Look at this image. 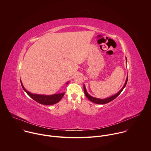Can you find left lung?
Listing matches in <instances>:
<instances>
[{"mask_svg":"<svg viewBox=\"0 0 151 151\" xmlns=\"http://www.w3.org/2000/svg\"><path fill=\"white\" fill-rule=\"evenodd\" d=\"M126 60H127V58H126ZM127 81H128V77H127V80H126V81H125V83L124 87L122 88V89H121L117 94H116L115 95H114V96H111V97H109V98L105 99H96V98H94V97H91V96H90V95L87 93V91H86V87H85L84 86V93H85L86 96L87 97V98L89 100H90L91 101L93 102L94 103H96V104H104L108 103V102H109L114 100V99H115L121 94V93L122 91V90H124V88H125V87L126 85H127Z\"/></svg>","mask_w":151,"mask_h":151,"instance_id":"1","label":"left lung"}]
</instances>
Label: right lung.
Wrapping results in <instances>:
<instances>
[{"mask_svg": "<svg viewBox=\"0 0 151 151\" xmlns=\"http://www.w3.org/2000/svg\"><path fill=\"white\" fill-rule=\"evenodd\" d=\"M21 85L22 86L23 89L24 90V91L32 99H33L34 100L36 101V102H39L40 104L49 105H52V104H56L63 98V97L64 95V93H61V94H54V95H52V96H43V95L33 94L29 93L24 88L22 82H21Z\"/></svg>", "mask_w": 151, "mask_h": 151, "instance_id": "obj_1", "label": "right lung"}]
</instances>
